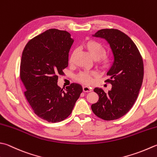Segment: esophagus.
I'll return each mask as SVG.
<instances>
[{"label":"esophagus","mask_w":157,"mask_h":157,"mask_svg":"<svg viewBox=\"0 0 157 157\" xmlns=\"http://www.w3.org/2000/svg\"><path fill=\"white\" fill-rule=\"evenodd\" d=\"M83 91L85 92V93H89V92L91 91V89L88 86H83Z\"/></svg>","instance_id":"1"}]
</instances>
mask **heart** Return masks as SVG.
I'll return each mask as SVG.
<instances>
[{
  "label": "heart",
  "instance_id": "heart-1",
  "mask_svg": "<svg viewBox=\"0 0 157 157\" xmlns=\"http://www.w3.org/2000/svg\"><path fill=\"white\" fill-rule=\"evenodd\" d=\"M83 47L86 50L88 54L92 58L96 60V64L100 70L106 72L111 69L113 64V60L111 56L106 55V49L99 41L93 39H90L85 41L83 44ZM76 55V52L74 50L70 55L69 62L72 64L74 61ZM95 75L94 72L81 71L76 76L78 80L84 84H90L92 82V78Z\"/></svg>",
  "mask_w": 157,
  "mask_h": 157
}]
</instances>
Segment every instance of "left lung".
<instances>
[{"label":"left lung","mask_w":157,"mask_h":157,"mask_svg":"<svg viewBox=\"0 0 157 157\" xmlns=\"http://www.w3.org/2000/svg\"><path fill=\"white\" fill-rule=\"evenodd\" d=\"M94 36L108 41L114 61L105 81L112 85L111 90L94 88L99 101L91 109L97 117L113 121L124 116L136 102L144 79L143 58L133 40L121 30L101 29Z\"/></svg>","instance_id":"1"}]
</instances>
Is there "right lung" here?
Here are the masks:
<instances>
[{"label":"right lung","instance_id":"obj_1","mask_svg":"<svg viewBox=\"0 0 157 157\" xmlns=\"http://www.w3.org/2000/svg\"><path fill=\"white\" fill-rule=\"evenodd\" d=\"M73 42L65 30L49 29L30 39L22 52L20 76L24 95L34 113L49 122L68 117L82 93L78 84L72 83L64 91L57 84L58 75L68 66Z\"/></svg>","mask_w":157,"mask_h":157}]
</instances>
